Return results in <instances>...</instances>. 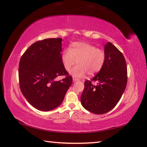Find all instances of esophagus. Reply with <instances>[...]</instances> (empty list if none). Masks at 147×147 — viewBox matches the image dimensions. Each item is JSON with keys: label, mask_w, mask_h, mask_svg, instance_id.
I'll return each mask as SVG.
<instances>
[{"label": "esophagus", "mask_w": 147, "mask_h": 147, "mask_svg": "<svg viewBox=\"0 0 147 147\" xmlns=\"http://www.w3.org/2000/svg\"><path fill=\"white\" fill-rule=\"evenodd\" d=\"M73 80L74 82H76V81H79V80H80L78 78H74V77H73Z\"/></svg>", "instance_id": "obj_1"}]
</instances>
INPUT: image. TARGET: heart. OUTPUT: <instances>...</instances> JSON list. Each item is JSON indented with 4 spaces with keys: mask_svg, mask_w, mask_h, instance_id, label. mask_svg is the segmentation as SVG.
<instances>
[{
    "mask_svg": "<svg viewBox=\"0 0 147 147\" xmlns=\"http://www.w3.org/2000/svg\"><path fill=\"white\" fill-rule=\"evenodd\" d=\"M106 59L105 52L92 44L76 42L72 43L69 50H64L61 55L62 65L65 71H70L77 63L78 65L71 71L74 77L82 78L86 73L93 75L103 67Z\"/></svg>",
    "mask_w": 147,
    "mask_h": 147,
    "instance_id": "1",
    "label": "heart"
}]
</instances>
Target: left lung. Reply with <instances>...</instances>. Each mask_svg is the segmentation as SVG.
Returning <instances> with one entry per match:
<instances>
[{
  "mask_svg": "<svg viewBox=\"0 0 147 147\" xmlns=\"http://www.w3.org/2000/svg\"><path fill=\"white\" fill-rule=\"evenodd\" d=\"M104 52L106 59L103 67L91 80L84 82L80 98L84 108L97 115L108 113L116 105L124 94L127 80L126 62L120 51L107 42Z\"/></svg>",
  "mask_w": 147,
  "mask_h": 147,
  "instance_id": "1",
  "label": "left lung"
}]
</instances>
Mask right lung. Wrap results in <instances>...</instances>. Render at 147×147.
I'll return each instance as SVG.
<instances>
[{
  "label": "right lung",
  "instance_id": "right-lung-1",
  "mask_svg": "<svg viewBox=\"0 0 147 147\" xmlns=\"http://www.w3.org/2000/svg\"><path fill=\"white\" fill-rule=\"evenodd\" d=\"M62 38H46L32 44L21 57L20 87L34 108L49 111L59 107L73 82L62 65ZM65 78L57 81L59 76Z\"/></svg>",
  "mask_w": 147,
  "mask_h": 147
}]
</instances>
